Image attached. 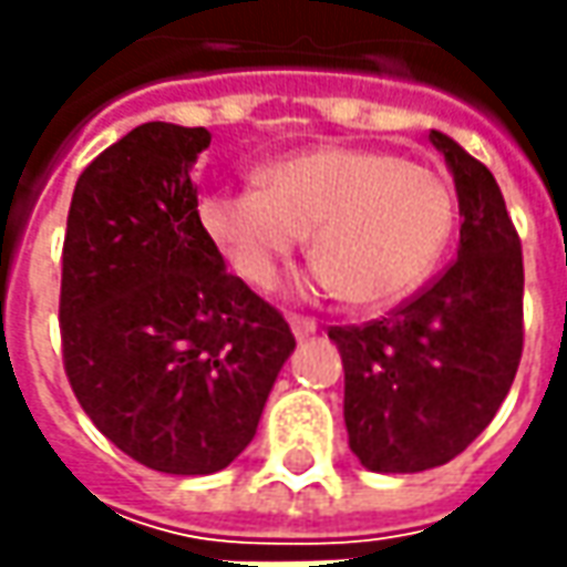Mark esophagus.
<instances>
[{"mask_svg": "<svg viewBox=\"0 0 567 567\" xmlns=\"http://www.w3.org/2000/svg\"><path fill=\"white\" fill-rule=\"evenodd\" d=\"M290 328H293V334L299 340L312 338V334L318 331L316 318H309V316H290Z\"/></svg>", "mask_w": 567, "mask_h": 567, "instance_id": "34e87169", "label": "esophagus"}]
</instances>
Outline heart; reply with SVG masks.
Masks as SVG:
<instances>
[{"label":"heart","mask_w":567,"mask_h":567,"mask_svg":"<svg viewBox=\"0 0 567 567\" xmlns=\"http://www.w3.org/2000/svg\"><path fill=\"white\" fill-rule=\"evenodd\" d=\"M202 224L251 287H274L312 236L318 290L388 306L420 290L454 233V192L425 164L375 147H312L261 169V188H220Z\"/></svg>","instance_id":"obj_1"}]
</instances>
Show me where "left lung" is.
I'll return each mask as SVG.
<instances>
[{
	"label": "left lung",
	"instance_id": "obj_1",
	"mask_svg": "<svg viewBox=\"0 0 567 567\" xmlns=\"http://www.w3.org/2000/svg\"><path fill=\"white\" fill-rule=\"evenodd\" d=\"M464 214L457 258L384 318L331 328L350 451L375 473L447 464L492 423L524 350V255L486 164L432 132Z\"/></svg>",
	"mask_w": 567,
	"mask_h": 567
}]
</instances>
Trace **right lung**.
I'll use <instances>...</instances> for the list:
<instances>
[{
	"label": "right lung",
	"mask_w": 567,
	"mask_h": 567,
	"mask_svg": "<svg viewBox=\"0 0 567 567\" xmlns=\"http://www.w3.org/2000/svg\"><path fill=\"white\" fill-rule=\"evenodd\" d=\"M207 144V128H132L78 176L62 243L59 334L78 403L122 454L176 476L249 447L296 347L198 217L188 169Z\"/></svg>",
	"instance_id": "1"
}]
</instances>
